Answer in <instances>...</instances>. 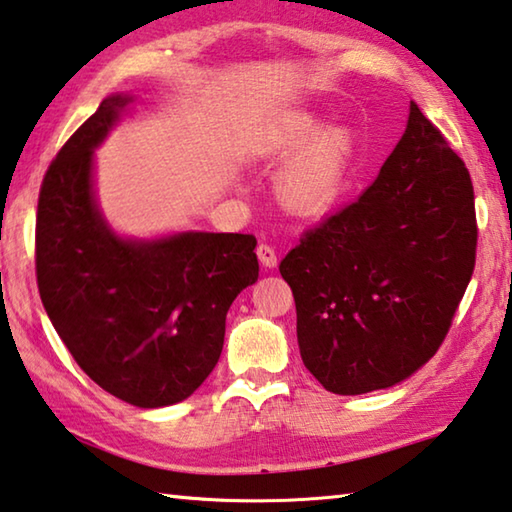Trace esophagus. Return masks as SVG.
<instances>
[{
  "instance_id": "esophagus-1",
  "label": "esophagus",
  "mask_w": 512,
  "mask_h": 512,
  "mask_svg": "<svg viewBox=\"0 0 512 512\" xmlns=\"http://www.w3.org/2000/svg\"><path fill=\"white\" fill-rule=\"evenodd\" d=\"M256 254H258V261L263 263V267L276 265V251L272 245H267V242H261V245L256 247Z\"/></svg>"
}]
</instances>
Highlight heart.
Here are the masks:
<instances>
[{
    "label": "heart",
    "mask_w": 512,
    "mask_h": 512,
    "mask_svg": "<svg viewBox=\"0 0 512 512\" xmlns=\"http://www.w3.org/2000/svg\"><path fill=\"white\" fill-rule=\"evenodd\" d=\"M315 127L313 117L301 115L274 140L276 152H290L302 145L279 174L281 197L299 211H320L338 197L351 154V138L345 129L329 127L314 134Z\"/></svg>",
    "instance_id": "obj_1"
}]
</instances>
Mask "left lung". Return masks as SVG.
I'll use <instances>...</instances> for the list:
<instances>
[{
  "mask_svg": "<svg viewBox=\"0 0 512 512\" xmlns=\"http://www.w3.org/2000/svg\"><path fill=\"white\" fill-rule=\"evenodd\" d=\"M474 186L447 138L410 104L379 177L283 258L299 351L335 395L390 388L435 356L476 263Z\"/></svg>",
  "mask_w": 512,
  "mask_h": 512,
  "instance_id": "8db88e82",
  "label": "left lung"
}]
</instances>
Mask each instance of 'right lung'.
<instances>
[{
	"label": "right lung",
	"mask_w": 512,
	"mask_h": 512,
	"mask_svg": "<svg viewBox=\"0 0 512 512\" xmlns=\"http://www.w3.org/2000/svg\"><path fill=\"white\" fill-rule=\"evenodd\" d=\"M127 95L104 99L49 163L38 195L36 279L72 358L138 408L190 397L222 354L226 313L258 279L251 233L113 236L92 199V149Z\"/></svg>",
	"instance_id": "1"
}]
</instances>
